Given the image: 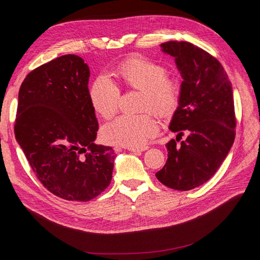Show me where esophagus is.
<instances>
[{
	"mask_svg": "<svg viewBox=\"0 0 260 260\" xmlns=\"http://www.w3.org/2000/svg\"><path fill=\"white\" fill-rule=\"evenodd\" d=\"M116 149H118V148H116ZM129 152H133V153H137V154H139V153H141V152H144L145 149H147V146H145V147H141V148H133V147H128L127 148Z\"/></svg>",
	"mask_w": 260,
	"mask_h": 260,
	"instance_id": "34e87169",
	"label": "esophagus"
}]
</instances>
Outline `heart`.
<instances>
[{
	"label": "heart",
	"mask_w": 260,
	"mask_h": 260,
	"mask_svg": "<svg viewBox=\"0 0 260 260\" xmlns=\"http://www.w3.org/2000/svg\"><path fill=\"white\" fill-rule=\"evenodd\" d=\"M117 75L126 86L143 90L141 109H154L161 115L171 113L179 101V85L168 78L165 65L142 57L123 62L117 68ZM120 87L107 74L94 79L89 90L90 103L95 113L104 118L114 115L119 107ZM160 129L158 120L152 113L141 115H120L109 120L101 129L102 139L119 146L139 148L154 138Z\"/></svg>",
	"instance_id": "b5f03b06"
}]
</instances>
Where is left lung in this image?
Listing matches in <instances>:
<instances>
[{"label": "left lung", "mask_w": 260, "mask_h": 260, "mask_svg": "<svg viewBox=\"0 0 260 260\" xmlns=\"http://www.w3.org/2000/svg\"><path fill=\"white\" fill-rule=\"evenodd\" d=\"M161 51L174 59L182 83L178 107L169 128L187 134L180 144L167 143L168 160L157 179L178 190L207 182L228 156L235 139L236 119L232 84L216 58L185 41H169Z\"/></svg>", "instance_id": "8db88e82"}]
</instances>
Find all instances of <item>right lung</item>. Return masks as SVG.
<instances>
[{
  "mask_svg": "<svg viewBox=\"0 0 260 260\" xmlns=\"http://www.w3.org/2000/svg\"><path fill=\"white\" fill-rule=\"evenodd\" d=\"M89 67L65 54L26 76L19 91L15 124L18 143L50 193L88 201L112 181L111 146L95 144L99 128L90 103Z\"/></svg>",
  "mask_w": 260,
  "mask_h": 260,
  "instance_id": "obj_1",
  "label": "right lung"
}]
</instances>
